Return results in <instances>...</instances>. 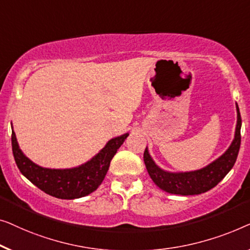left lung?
<instances>
[{
    "label": "left lung",
    "mask_w": 250,
    "mask_h": 250,
    "mask_svg": "<svg viewBox=\"0 0 250 250\" xmlns=\"http://www.w3.org/2000/svg\"><path fill=\"white\" fill-rule=\"evenodd\" d=\"M235 108H237V125H235L234 138L229 148L212 163L199 170L187 172L163 170L154 162L148 152V147H146L144 152V162L154 184L168 194L182 196L199 195L215 187L233 167L240 148L241 117L238 104H235Z\"/></svg>",
    "instance_id": "obj_1"
}]
</instances>
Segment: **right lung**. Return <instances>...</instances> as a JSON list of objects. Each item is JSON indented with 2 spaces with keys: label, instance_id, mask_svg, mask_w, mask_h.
I'll use <instances>...</instances> for the list:
<instances>
[{
  "label": "right lung",
  "instance_id": "right-lung-1",
  "mask_svg": "<svg viewBox=\"0 0 250 250\" xmlns=\"http://www.w3.org/2000/svg\"><path fill=\"white\" fill-rule=\"evenodd\" d=\"M13 129V128H12ZM129 136L114 137L89 161L70 168H48L34 163L22 153L12 130V152L21 173L41 190L60 199H76L96 190L103 182L111 160Z\"/></svg>",
  "mask_w": 250,
  "mask_h": 250
}]
</instances>
